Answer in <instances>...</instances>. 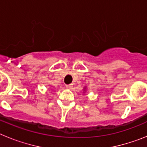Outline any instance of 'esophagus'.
<instances>
[{
    "instance_id": "1",
    "label": "esophagus",
    "mask_w": 147,
    "mask_h": 147,
    "mask_svg": "<svg viewBox=\"0 0 147 147\" xmlns=\"http://www.w3.org/2000/svg\"><path fill=\"white\" fill-rule=\"evenodd\" d=\"M73 88V85H66V88L67 89H71Z\"/></svg>"
}]
</instances>
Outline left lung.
Segmentation results:
<instances>
[{"instance_id": "obj_1", "label": "left lung", "mask_w": 147, "mask_h": 147, "mask_svg": "<svg viewBox=\"0 0 147 147\" xmlns=\"http://www.w3.org/2000/svg\"><path fill=\"white\" fill-rule=\"evenodd\" d=\"M85 89H86V88H84V90H85Z\"/></svg>"}]
</instances>
